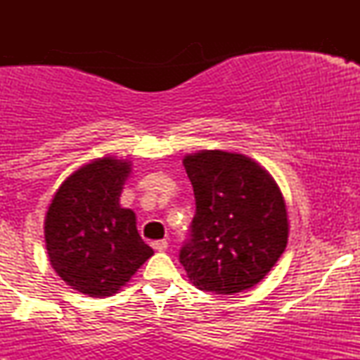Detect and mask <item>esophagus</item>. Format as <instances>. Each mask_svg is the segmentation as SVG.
I'll return each mask as SVG.
<instances>
[{
  "label": "esophagus",
  "mask_w": 360,
  "mask_h": 360,
  "mask_svg": "<svg viewBox=\"0 0 360 360\" xmlns=\"http://www.w3.org/2000/svg\"><path fill=\"white\" fill-rule=\"evenodd\" d=\"M167 240H155L152 242V247H154V250L157 252H166L167 250Z\"/></svg>",
  "instance_id": "1"
}]
</instances>
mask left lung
<instances>
[{"label": "left lung", "mask_w": 360, "mask_h": 360, "mask_svg": "<svg viewBox=\"0 0 360 360\" xmlns=\"http://www.w3.org/2000/svg\"><path fill=\"white\" fill-rule=\"evenodd\" d=\"M196 214L179 260L196 288L230 296L254 288L288 243L283 193L250 157L226 150L186 154Z\"/></svg>", "instance_id": "left-lung-1"}]
</instances>
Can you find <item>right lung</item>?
<instances>
[{"label":"right lung","mask_w":360,"mask_h":360,"mask_svg":"<svg viewBox=\"0 0 360 360\" xmlns=\"http://www.w3.org/2000/svg\"><path fill=\"white\" fill-rule=\"evenodd\" d=\"M130 172L128 159H93L62 181L45 213L52 269L91 298L117 295L154 255L139 235L135 213L120 205Z\"/></svg>","instance_id":"obj_1"}]
</instances>
